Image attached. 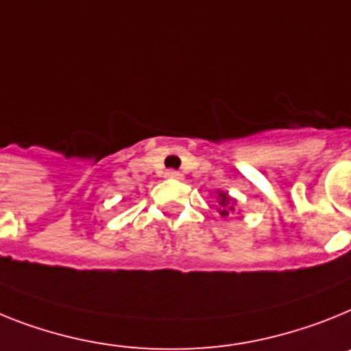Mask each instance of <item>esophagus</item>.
Returning <instances> with one entry per match:
<instances>
[{
  "mask_svg": "<svg viewBox=\"0 0 351 351\" xmlns=\"http://www.w3.org/2000/svg\"><path fill=\"white\" fill-rule=\"evenodd\" d=\"M166 178H169V180H182L184 178V175L182 173H178V171H167L166 173Z\"/></svg>",
  "mask_w": 351,
  "mask_h": 351,
  "instance_id": "obj_1",
  "label": "esophagus"
}]
</instances>
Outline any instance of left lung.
<instances>
[{"instance_id": "1", "label": "left lung", "mask_w": 351, "mask_h": 351, "mask_svg": "<svg viewBox=\"0 0 351 351\" xmlns=\"http://www.w3.org/2000/svg\"><path fill=\"white\" fill-rule=\"evenodd\" d=\"M217 212H219L223 217H228L232 212L235 210V205H237V199L232 198L230 194L225 193V191H217Z\"/></svg>"}]
</instances>
